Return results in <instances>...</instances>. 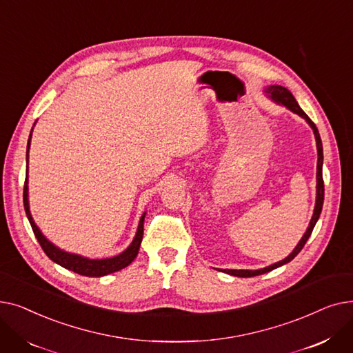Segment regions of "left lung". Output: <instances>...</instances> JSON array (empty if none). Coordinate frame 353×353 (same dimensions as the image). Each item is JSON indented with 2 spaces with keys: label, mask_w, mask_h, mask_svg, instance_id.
Masks as SVG:
<instances>
[{
  "label": "left lung",
  "mask_w": 353,
  "mask_h": 353,
  "mask_svg": "<svg viewBox=\"0 0 353 353\" xmlns=\"http://www.w3.org/2000/svg\"><path fill=\"white\" fill-rule=\"evenodd\" d=\"M265 94L272 100L274 101L276 104L279 105H283L286 107L288 110H290L292 113L301 116L302 119H305V121L310 125V128L313 130V134H314V140H316V148H318V165H316V203H314V209H313V214H312V219L309 221V226L305 232V234L302 236V239L299 240V243L296 245V248L292 250V253L289 256H286L283 261L281 262H276L273 265H269L263 269H256V270H249V269H225L223 272L228 273V274H232V276H237V277H252V276H257V274H263V273H268L273 269H277L281 268L286 263H289L290 261H293V259L298 256V253L303 249L305 243L307 242V239L310 237L312 234V230L314 228V225H316V221L321 216V212H322V206H323V197H325V189H323V177H322V165H323V147H322V140H321V136H319V132H318V127L314 125V123L306 116L305 111L301 108V105L298 104V101H296V99L293 97L292 92L286 88V87H282V85H268L265 88Z\"/></svg>",
  "instance_id": "8db88e82"
}]
</instances>
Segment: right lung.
Returning <instances> with one entry per match:
<instances>
[{"label": "right lung", "mask_w": 353, "mask_h": 353, "mask_svg": "<svg viewBox=\"0 0 353 353\" xmlns=\"http://www.w3.org/2000/svg\"><path fill=\"white\" fill-rule=\"evenodd\" d=\"M32 128H31V133L28 137V144H27V176H26V184H24V209H26V214L28 217L30 225L32 228V232H34L37 240H39V243L43 248L44 253L51 259L54 263H57V265L63 266L64 269H68L74 273H79V274L88 276V277H101V276L114 273V272H119V270L127 268L139 254L140 245L143 240L145 212L140 217L139 228H137L133 242L130 243V246L120 254L113 256V257H107V259H88L81 254L65 252V250L60 249L59 246L51 243L50 240L43 234V232L39 229V226L35 225V221L30 212V201H28V152H30V144H31Z\"/></svg>", "instance_id": "right-lung-1"}]
</instances>
